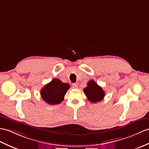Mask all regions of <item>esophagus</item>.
Listing matches in <instances>:
<instances>
[{"mask_svg": "<svg viewBox=\"0 0 149 149\" xmlns=\"http://www.w3.org/2000/svg\"><path fill=\"white\" fill-rule=\"evenodd\" d=\"M72 87L73 89H77L78 88V86L77 84H76V83H74V84H72Z\"/></svg>", "mask_w": 149, "mask_h": 149, "instance_id": "1", "label": "esophagus"}]
</instances>
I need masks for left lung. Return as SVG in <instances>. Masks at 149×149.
<instances>
[{
    "label": "left lung",
    "instance_id": "1",
    "mask_svg": "<svg viewBox=\"0 0 149 149\" xmlns=\"http://www.w3.org/2000/svg\"><path fill=\"white\" fill-rule=\"evenodd\" d=\"M84 93L89 101L92 103L100 102L105 96L104 91L93 80L88 82L87 87L84 89Z\"/></svg>",
    "mask_w": 149,
    "mask_h": 149
}]
</instances>
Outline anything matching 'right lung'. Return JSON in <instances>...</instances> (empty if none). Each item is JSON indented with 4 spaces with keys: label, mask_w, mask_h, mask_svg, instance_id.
Segmentation results:
<instances>
[{
    "label": "right lung",
    "mask_w": 149,
    "mask_h": 149,
    "mask_svg": "<svg viewBox=\"0 0 149 149\" xmlns=\"http://www.w3.org/2000/svg\"><path fill=\"white\" fill-rule=\"evenodd\" d=\"M70 85L62 82L60 79L54 78L49 83L45 85L40 91V95L44 102L49 105L60 103L64 99Z\"/></svg>",
    "instance_id": "add662e5"
}]
</instances>
